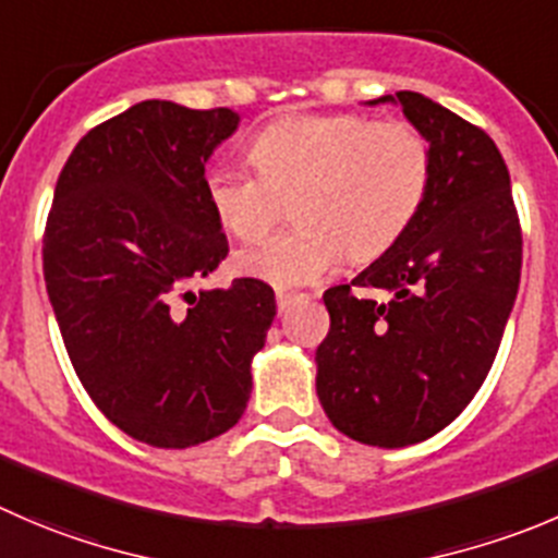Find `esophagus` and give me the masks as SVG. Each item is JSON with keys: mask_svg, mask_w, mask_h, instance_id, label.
Returning a JSON list of instances; mask_svg holds the SVG:
<instances>
[{"mask_svg": "<svg viewBox=\"0 0 558 558\" xmlns=\"http://www.w3.org/2000/svg\"><path fill=\"white\" fill-rule=\"evenodd\" d=\"M275 300H278V311L286 313L291 305H294L296 300H302V294H291V291H278V296H275Z\"/></svg>", "mask_w": 558, "mask_h": 558, "instance_id": "obj_1", "label": "esophagus"}]
</instances>
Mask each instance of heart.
I'll list each match as a JSON object with an SVG mask.
<instances>
[{
    "mask_svg": "<svg viewBox=\"0 0 558 558\" xmlns=\"http://www.w3.org/2000/svg\"><path fill=\"white\" fill-rule=\"evenodd\" d=\"M256 171H207L213 215L236 240L262 236L291 196L294 223L236 256L242 272L305 286L343 262L387 251L411 226L430 187V144L409 122L365 113H296L251 144Z\"/></svg>",
    "mask_w": 558,
    "mask_h": 558,
    "instance_id": "1",
    "label": "heart"
}]
</instances>
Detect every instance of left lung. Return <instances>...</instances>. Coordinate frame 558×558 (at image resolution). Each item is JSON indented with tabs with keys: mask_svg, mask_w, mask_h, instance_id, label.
Returning <instances> with one entry per match:
<instances>
[{
	"mask_svg": "<svg viewBox=\"0 0 558 558\" xmlns=\"http://www.w3.org/2000/svg\"><path fill=\"white\" fill-rule=\"evenodd\" d=\"M376 102H400L428 138L434 174L387 253L324 291L316 392L340 434L392 450L439 434L483 387L521 283L523 236L510 171L485 130L420 92Z\"/></svg>",
	"mask_w": 558,
	"mask_h": 558,
	"instance_id": "8db88e82",
	"label": "left lung"
}]
</instances>
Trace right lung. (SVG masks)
<instances>
[{
  "instance_id": "right-lung-1",
  "label": "right lung",
  "mask_w": 558,
  "mask_h": 558,
  "mask_svg": "<svg viewBox=\"0 0 558 558\" xmlns=\"http://www.w3.org/2000/svg\"><path fill=\"white\" fill-rule=\"evenodd\" d=\"M236 124L231 108L135 102L75 144L53 191L43 275L64 349L97 409L144 445L234 428L275 318L256 278L193 291L229 256L204 166Z\"/></svg>"
}]
</instances>
